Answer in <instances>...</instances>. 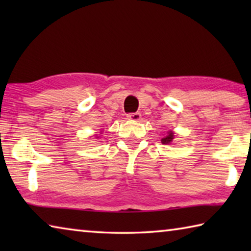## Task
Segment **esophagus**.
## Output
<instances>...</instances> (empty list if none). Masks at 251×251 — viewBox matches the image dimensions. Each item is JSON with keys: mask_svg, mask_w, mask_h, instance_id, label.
Instances as JSON below:
<instances>
[{"mask_svg": "<svg viewBox=\"0 0 251 251\" xmlns=\"http://www.w3.org/2000/svg\"><path fill=\"white\" fill-rule=\"evenodd\" d=\"M127 118H128V120H130V121L137 122V121L141 120L142 115H141V113H130V114H128V115H127Z\"/></svg>", "mask_w": 251, "mask_h": 251, "instance_id": "34e87169", "label": "esophagus"}]
</instances>
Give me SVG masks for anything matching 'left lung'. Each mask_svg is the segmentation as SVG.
<instances>
[{
  "label": "left lung",
  "instance_id": "1",
  "mask_svg": "<svg viewBox=\"0 0 251 251\" xmlns=\"http://www.w3.org/2000/svg\"><path fill=\"white\" fill-rule=\"evenodd\" d=\"M174 139V133H172V131H168V135L165 136L164 138H161V143L164 144V145H169L173 142Z\"/></svg>",
  "mask_w": 251,
  "mask_h": 251
}]
</instances>
